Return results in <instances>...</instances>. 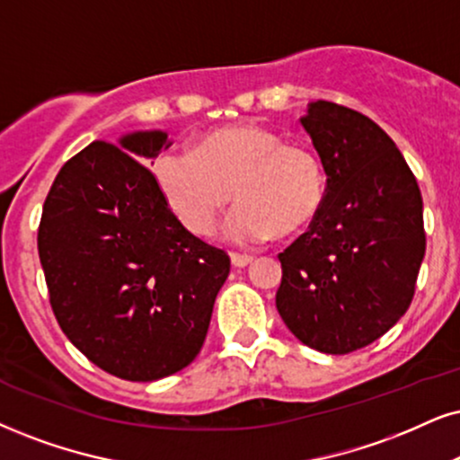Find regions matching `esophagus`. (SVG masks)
Instances as JSON below:
<instances>
[{"label":"esophagus","mask_w":460,"mask_h":460,"mask_svg":"<svg viewBox=\"0 0 460 460\" xmlns=\"http://www.w3.org/2000/svg\"><path fill=\"white\" fill-rule=\"evenodd\" d=\"M230 260L236 269H243V266L253 262V256H247V253H230Z\"/></svg>","instance_id":"obj_1"}]
</instances>
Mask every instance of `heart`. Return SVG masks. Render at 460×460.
<instances>
[{
	"label": "heart",
	"instance_id": "obj_1",
	"mask_svg": "<svg viewBox=\"0 0 460 460\" xmlns=\"http://www.w3.org/2000/svg\"><path fill=\"white\" fill-rule=\"evenodd\" d=\"M157 191L187 232L207 239L230 198L239 204L224 226L236 245L292 236L320 217L328 174L307 145L286 143L262 126H230L204 134L194 149H166L153 164Z\"/></svg>",
	"mask_w": 460,
	"mask_h": 460
}]
</instances>
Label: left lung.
Listing matches in <instances>:
<instances>
[{
    "label": "left lung",
    "mask_w": 460,
    "mask_h": 460,
    "mask_svg": "<svg viewBox=\"0 0 460 460\" xmlns=\"http://www.w3.org/2000/svg\"><path fill=\"white\" fill-rule=\"evenodd\" d=\"M328 174L320 217L279 253L275 305L294 337L349 354L410 309L427 234L416 177L371 119L317 100L300 119Z\"/></svg>",
    "instance_id": "obj_1"
}]
</instances>
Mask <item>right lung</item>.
<instances>
[{
  "label": "right lung",
  "mask_w": 460,
  "mask_h": 460,
  "mask_svg": "<svg viewBox=\"0 0 460 460\" xmlns=\"http://www.w3.org/2000/svg\"><path fill=\"white\" fill-rule=\"evenodd\" d=\"M164 146L166 132L84 146L55 177L38 228L61 331L129 382L168 377L200 354L230 273L228 253L179 224L143 166Z\"/></svg>",
  "instance_id": "add662e5"
}]
</instances>
